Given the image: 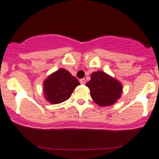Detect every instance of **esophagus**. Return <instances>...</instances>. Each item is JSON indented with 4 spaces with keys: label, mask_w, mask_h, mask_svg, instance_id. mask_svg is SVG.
Masks as SVG:
<instances>
[{
    "label": "esophagus",
    "mask_w": 159,
    "mask_h": 159,
    "mask_svg": "<svg viewBox=\"0 0 159 159\" xmlns=\"http://www.w3.org/2000/svg\"><path fill=\"white\" fill-rule=\"evenodd\" d=\"M80 83H81V84H85V82H86V81H85V79H84V78H81V79H80Z\"/></svg>",
    "instance_id": "1"
}]
</instances>
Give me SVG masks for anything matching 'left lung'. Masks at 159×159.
I'll use <instances>...</instances> for the list:
<instances>
[{
	"instance_id": "left-lung-1",
	"label": "left lung",
	"mask_w": 159,
	"mask_h": 159,
	"mask_svg": "<svg viewBox=\"0 0 159 159\" xmlns=\"http://www.w3.org/2000/svg\"><path fill=\"white\" fill-rule=\"evenodd\" d=\"M86 86L90 89L93 101L100 106H109L115 104L122 92L121 83L103 71L91 74V80Z\"/></svg>"
}]
</instances>
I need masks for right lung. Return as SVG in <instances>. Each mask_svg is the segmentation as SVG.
Returning <instances> with one entry per match:
<instances>
[{
    "label": "right lung",
    "instance_id": "add662e5",
    "mask_svg": "<svg viewBox=\"0 0 159 159\" xmlns=\"http://www.w3.org/2000/svg\"><path fill=\"white\" fill-rule=\"evenodd\" d=\"M78 79L64 68L57 70L44 81V97L51 104H59L68 100L75 88Z\"/></svg>",
    "mask_w": 159,
    "mask_h": 159
}]
</instances>
